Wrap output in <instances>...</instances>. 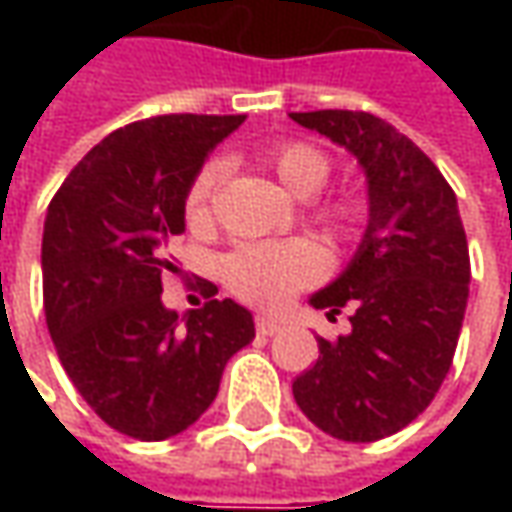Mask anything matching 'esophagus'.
<instances>
[{"label":"esophagus","instance_id":"obj_1","mask_svg":"<svg viewBox=\"0 0 512 512\" xmlns=\"http://www.w3.org/2000/svg\"><path fill=\"white\" fill-rule=\"evenodd\" d=\"M279 322H273V319H267V316H256V333L259 336H273V333H279Z\"/></svg>","mask_w":512,"mask_h":512}]
</instances>
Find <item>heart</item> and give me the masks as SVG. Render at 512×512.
Here are the masks:
<instances>
[{"label":"heart","mask_w":512,"mask_h":512,"mask_svg":"<svg viewBox=\"0 0 512 512\" xmlns=\"http://www.w3.org/2000/svg\"><path fill=\"white\" fill-rule=\"evenodd\" d=\"M267 165L279 176V182L299 199L319 193L330 176L327 153L310 142H285L267 153ZM225 168L210 162L196 173L185 193V222L193 233H207L213 227V202L222 185ZM313 219L319 225L350 236L364 222V205L356 196H333L313 207ZM327 270V256L310 239H285V242H250L230 250L222 259V282L245 305L282 307L299 290L316 285Z\"/></svg>","instance_id":"heart-1"}]
</instances>
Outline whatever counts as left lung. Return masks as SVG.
I'll return each mask as SVG.
<instances>
[{"mask_svg":"<svg viewBox=\"0 0 512 512\" xmlns=\"http://www.w3.org/2000/svg\"><path fill=\"white\" fill-rule=\"evenodd\" d=\"M350 150L367 173L370 219L353 262L310 305L350 333L319 339V362L293 382L310 422L342 442H379L413 422L453 364L470 253L456 193L404 133L364 110L290 113Z\"/></svg>","mask_w":512,"mask_h":512,"instance_id":"left-lung-1","label":"left lung"}]
</instances>
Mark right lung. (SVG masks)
I'll return each instance as SVG.
<instances>
[{
  "label": "right lung",
  "mask_w": 512,
  "mask_h": 512,
  "mask_svg": "<svg viewBox=\"0 0 512 512\" xmlns=\"http://www.w3.org/2000/svg\"><path fill=\"white\" fill-rule=\"evenodd\" d=\"M245 116L168 113L113 130L50 199L42 296L56 356L90 410L139 442L187 430L219 393L227 359L253 342V316L213 299L185 316L162 305L179 273L170 242L205 156Z\"/></svg>",
  "instance_id": "add662e5"
}]
</instances>
